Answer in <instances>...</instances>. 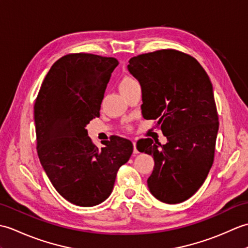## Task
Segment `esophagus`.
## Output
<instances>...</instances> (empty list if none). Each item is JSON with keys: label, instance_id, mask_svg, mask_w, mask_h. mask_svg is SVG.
Here are the masks:
<instances>
[{"label": "esophagus", "instance_id": "obj_1", "mask_svg": "<svg viewBox=\"0 0 248 248\" xmlns=\"http://www.w3.org/2000/svg\"><path fill=\"white\" fill-rule=\"evenodd\" d=\"M133 152L134 154H139V150L136 149V141H133Z\"/></svg>", "mask_w": 248, "mask_h": 248}]
</instances>
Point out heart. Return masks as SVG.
Wrapping results in <instances>:
<instances>
[{"label": "heart", "mask_w": 248, "mask_h": 248, "mask_svg": "<svg viewBox=\"0 0 248 248\" xmlns=\"http://www.w3.org/2000/svg\"><path fill=\"white\" fill-rule=\"evenodd\" d=\"M135 83H138V82H136L134 78H130V77L124 78L123 80H121V82H120V91H124V89L134 85Z\"/></svg>", "instance_id": "b5f03b06"}]
</instances>
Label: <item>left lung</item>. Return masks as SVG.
I'll return each instance as SVG.
<instances>
[{
    "instance_id": "8db88e82",
    "label": "left lung",
    "mask_w": 248,
    "mask_h": 248,
    "mask_svg": "<svg viewBox=\"0 0 248 248\" xmlns=\"http://www.w3.org/2000/svg\"><path fill=\"white\" fill-rule=\"evenodd\" d=\"M128 70L140 84L143 117L156 119L167 139L165 145L151 139L136 144L155 160L148 188L162 202L180 203L213 164L218 116L212 83L194 57L170 49L132 57Z\"/></svg>"
}]
</instances>
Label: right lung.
<instances>
[{
	"instance_id": "obj_1",
	"label": "right lung",
	"mask_w": 248,
	"mask_h": 248,
	"mask_svg": "<svg viewBox=\"0 0 248 248\" xmlns=\"http://www.w3.org/2000/svg\"><path fill=\"white\" fill-rule=\"evenodd\" d=\"M117 65L114 57L62 56L46 76L34 105L41 165L59 194L80 207H93L109 196L119 167L133 152V144L119 136L98 148L85 129L100 116Z\"/></svg>"
}]
</instances>
